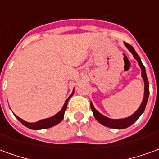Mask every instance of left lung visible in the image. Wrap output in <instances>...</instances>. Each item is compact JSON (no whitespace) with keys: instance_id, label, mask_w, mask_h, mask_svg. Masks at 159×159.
<instances>
[{"instance_id":"obj_1","label":"left lung","mask_w":159,"mask_h":159,"mask_svg":"<svg viewBox=\"0 0 159 159\" xmlns=\"http://www.w3.org/2000/svg\"><path fill=\"white\" fill-rule=\"evenodd\" d=\"M124 45L129 50L130 52H132L134 58L136 59L137 62L139 64V66L141 69V76L144 80V84H145V87H144V98L142 102L140 104V107L137 109V111L133 113L131 116L128 117H125V118H120V119H112V118H109V117L104 116L101 113H100L98 111L94 108L93 105L92 104V102L90 103V107H91V109H92V111H93V116L95 117V119L99 122L100 123H101L104 126L109 127V128H111V129H126L128 127L131 126L135 121H136L139 117H140V115L143 113L144 111H145V108H146V106H147V100H148V96H149V83H148V80H147V73H146V69H145V66H143V64L140 60V57L137 54L135 50L134 49V48L132 46L129 45L128 43L124 42Z\"/></svg>"}]
</instances>
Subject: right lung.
I'll use <instances>...</instances> for the list:
<instances>
[{
  "instance_id": "obj_1",
  "label": "right lung",
  "mask_w": 159,
  "mask_h": 159,
  "mask_svg": "<svg viewBox=\"0 0 159 159\" xmlns=\"http://www.w3.org/2000/svg\"><path fill=\"white\" fill-rule=\"evenodd\" d=\"M73 93H74V90H73L72 93L68 97V99L66 100V102L63 106L62 109L59 111L58 113H56L54 116H52L51 117H48V118H45V119H42L38 121V122H36V123H28V122H25V120H23L22 118H20L18 116H16V118L19 120L20 123L24 124L25 126L29 128L30 129H48V128H51V127L54 126L56 124L59 123L62 119L64 118V115H65V111L66 110V107H67V103H68V100H70V98L72 96Z\"/></svg>"
}]
</instances>
